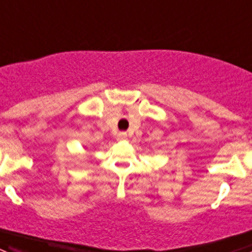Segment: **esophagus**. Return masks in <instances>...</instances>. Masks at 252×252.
<instances>
[{
  "label": "esophagus",
  "instance_id": "esophagus-1",
  "mask_svg": "<svg viewBox=\"0 0 252 252\" xmlns=\"http://www.w3.org/2000/svg\"><path fill=\"white\" fill-rule=\"evenodd\" d=\"M117 139L118 140H126V139H128V135H126V133L122 131V133H118Z\"/></svg>",
  "mask_w": 252,
  "mask_h": 252
}]
</instances>
